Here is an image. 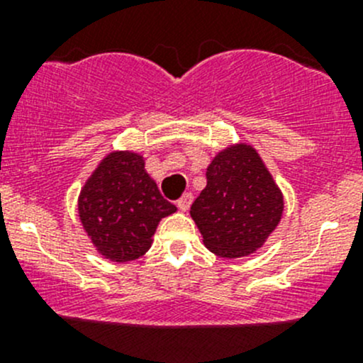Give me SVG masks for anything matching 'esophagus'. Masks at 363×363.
Here are the masks:
<instances>
[{"label":"esophagus","mask_w":363,"mask_h":363,"mask_svg":"<svg viewBox=\"0 0 363 363\" xmlns=\"http://www.w3.org/2000/svg\"><path fill=\"white\" fill-rule=\"evenodd\" d=\"M191 202H193V195H191V193H184V195H182L181 199L177 200L179 211L186 212L189 208V205H191Z\"/></svg>","instance_id":"1"}]
</instances>
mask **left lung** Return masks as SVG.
Instances as JSON below:
<instances>
[{
    "mask_svg": "<svg viewBox=\"0 0 363 363\" xmlns=\"http://www.w3.org/2000/svg\"><path fill=\"white\" fill-rule=\"evenodd\" d=\"M207 186L191 205L208 251L244 258L267 242L284 212V196L255 147L237 142L208 163Z\"/></svg>",
    "mask_w": 363,
    "mask_h": 363,
    "instance_id": "8db88e82",
    "label": "left lung"
}]
</instances>
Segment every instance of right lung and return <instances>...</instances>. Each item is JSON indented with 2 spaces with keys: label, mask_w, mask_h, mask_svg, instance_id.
<instances>
[{
  "label": "right lung",
  "mask_w": 363,
  "mask_h": 363,
  "mask_svg": "<svg viewBox=\"0 0 363 363\" xmlns=\"http://www.w3.org/2000/svg\"><path fill=\"white\" fill-rule=\"evenodd\" d=\"M77 211L98 255L123 263L149 251L160 221L177 207L161 196L140 152L111 151L84 182Z\"/></svg>",
  "instance_id": "1"
}]
</instances>
